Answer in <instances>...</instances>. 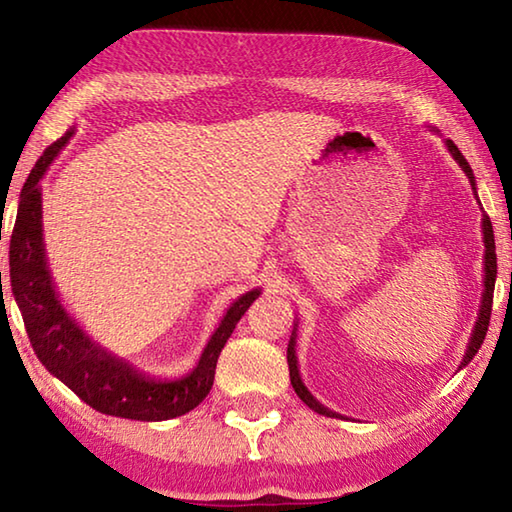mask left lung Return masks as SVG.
I'll return each mask as SVG.
<instances>
[{"label": "left lung", "instance_id": "8db88e82", "mask_svg": "<svg viewBox=\"0 0 512 512\" xmlns=\"http://www.w3.org/2000/svg\"><path fill=\"white\" fill-rule=\"evenodd\" d=\"M433 131H436V128H433ZM445 146H447V151L452 153V158L458 162V167L465 171V176L470 178L472 192L476 196V183H474L472 167H470V164H467V160L463 158V153L458 151V146L452 140H447ZM476 203L481 205L479 196H476ZM481 210H483V207H481ZM481 232H483V244H485V253H483V298H481L479 314H476V323H474V329H472V336H470V341H467V350L463 354V361H461V366H458V370L465 368L467 363L472 361L474 354L479 352V348L483 345V339H485V332H488V323H490L492 293H495V280H497V253H495V232H492V223H490V216L488 214H483V219H481ZM296 336H298V323L293 325L291 341H289V348H287L289 377H291L293 391L298 393L300 400L305 402L311 411H316L320 415H327V418H343L341 413H336V411L327 409V406L320 404L316 397L309 393V388L305 386V381H302L300 370H298V357H296Z\"/></svg>", "mask_w": 512, "mask_h": 512}]
</instances>
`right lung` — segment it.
<instances>
[{
    "label": "right lung",
    "instance_id": "add662e5",
    "mask_svg": "<svg viewBox=\"0 0 512 512\" xmlns=\"http://www.w3.org/2000/svg\"><path fill=\"white\" fill-rule=\"evenodd\" d=\"M74 128L40 155L22 187L11 237V289L22 311L33 352L51 375L90 404L94 411L115 418L160 422L185 415L201 404L214 384L216 361L232 329L262 289L246 291L225 311L192 372L176 379H158L133 363L101 348L63 307L45 253L42 237V187L49 164L72 140Z\"/></svg>",
    "mask_w": 512,
    "mask_h": 512
}]
</instances>
